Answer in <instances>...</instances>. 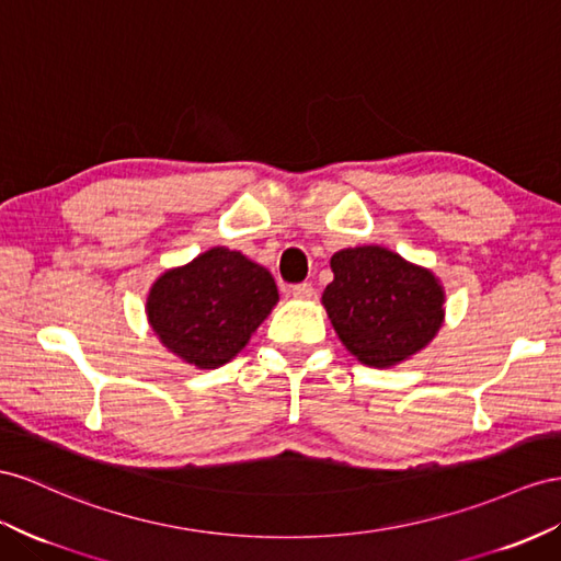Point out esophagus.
I'll list each match as a JSON object with an SVG mask.
<instances>
[{
    "label": "esophagus",
    "instance_id": "esophagus-1",
    "mask_svg": "<svg viewBox=\"0 0 561 561\" xmlns=\"http://www.w3.org/2000/svg\"><path fill=\"white\" fill-rule=\"evenodd\" d=\"M291 294H294V298H312V294H314V289H312V284H308V282H300V284H294L291 286Z\"/></svg>",
    "mask_w": 561,
    "mask_h": 561
}]
</instances>
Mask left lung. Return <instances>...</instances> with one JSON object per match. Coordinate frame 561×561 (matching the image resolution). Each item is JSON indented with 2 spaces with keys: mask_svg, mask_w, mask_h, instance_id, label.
<instances>
[{
  "mask_svg": "<svg viewBox=\"0 0 561 561\" xmlns=\"http://www.w3.org/2000/svg\"><path fill=\"white\" fill-rule=\"evenodd\" d=\"M334 282L322 294L339 339L369 367L408 360L436 336L443 289L428 270L381 247L332 255Z\"/></svg>",
  "mask_w": 561,
  "mask_h": 561,
  "instance_id": "8db88e82",
  "label": "left lung"
}]
</instances>
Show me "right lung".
<instances>
[{
	"mask_svg": "<svg viewBox=\"0 0 561 561\" xmlns=\"http://www.w3.org/2000/svg\"><path fill=\"white\" fill-rule=\"evenodd\" d=\"M277 300V284L263 265L218 247L158 277L147 314L165 348L215 369L247 346Z\"/></svg>",
	"mask_w": 561,
	"mask_h": 561,
	"instance_id": "1",
	"label": "right lung"
}]
</instances>
